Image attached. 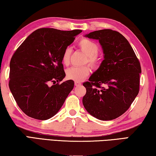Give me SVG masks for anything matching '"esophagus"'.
I'll return each mask as SVG.
<instances>
[{"instance_id": "esophagus-1", "label": "esophagus", "mask_w": 156, "mask_h": 156, "mask_svg": "<svg viewBox=\"0 0 156 156\" xmlns=\"http://www.w3.org/2000/svg\"><path fill=\"white\" fill-rule=\"evenodd\" d=\"M81 85V83L80 82H75V86H80Z\"/></svg>"}]
</instances>
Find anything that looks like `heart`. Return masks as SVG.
<instances>
[{
	"label": "heart",
	"instance_id": "heart-1",
	"mask_svg": "<svg viewBox=\"0 0 156 156\" xmlns=\"http://www.w3.org/2000/svg\"><path fill=\"white\" fill-rule=\"evenodd\" d=\"M78 45L87 58L86 62H88L91 67H96L99 64V58L98 53L99 51L98 44L88 38H83L79 41ZM71 49L66 48L62 55V62L64 65H68L70 60ZM90 69L87 66L83 67H72L66 71V76L69 80L76 82H80L89 75Z\"/></svg>",
	"mask_w": 156,
	"mask_h": 156
}]
</instances>
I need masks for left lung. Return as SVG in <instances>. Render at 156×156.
<instances>
[{"mask_svg": "<svg viewBox=\"0 0 156 156\" xmlns=\"http://www.w3.org/2000/svg\"><path fill=\"white\" fill-rule=\"evenodd\" d=\"M85 37L99 41L104 60L89 82L83 83L87 90L83 105L98 119H115L130 107L138 96L140 64L128 41L118 31L98 30Z\"/></svg>", "mask_w": 156, "mask_h": 156, "instance_id": "8db88e82", "label": "left lung"}]
</instances>
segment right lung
Here are the masks:
<instances>
[{
	"instance_id": "right-lung-1",
	"label": "right lung",
	"mask_w": 156,
	"mask_h": 156,
	"mask_svg": "<svg viewBox=\"0 0 156 156\" xmlns=\"http://www.w3.org/2000/svg\"><path fill=\"white\" fill-rule=\"evenodd\" d=\"M82 30L41 28L31 33L10 61L9 87L20 109L34 119L45 120L58 112L73 88L65 77L64 50ZM50 82L57 83L51 86Z\"/></svg>"
}]
</instances>
